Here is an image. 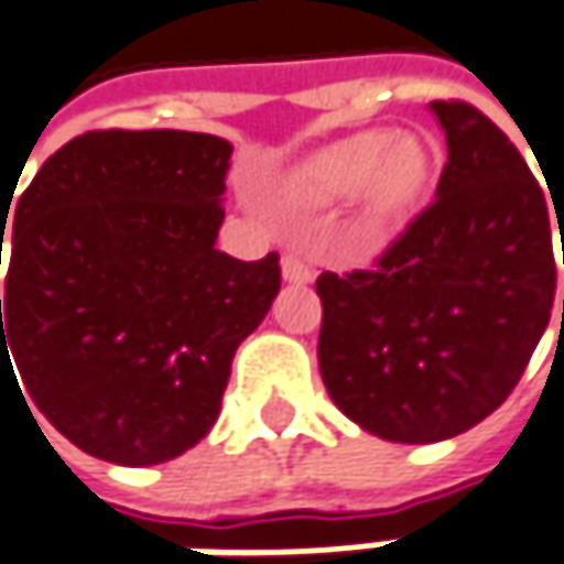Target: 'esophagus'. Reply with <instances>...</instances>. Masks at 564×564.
<instances>
[{"label":"esophagus","instance_id":"esophagus-1","mask_svg":"<svg viewBox=\"0 0 564 564\" xmlns=\"http://www.w3.org/2000/svg\"><path fill=\"white\" fill-rule=\"evenodd\" d=\"M281 274L286 283H313L315 271L303 261V258H296V254H283L281 258Z\"/></svg>","mask_w":564,"mask_h":564}]
</instances>
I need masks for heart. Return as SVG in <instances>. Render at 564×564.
Returning <instances> with one entry per match:
<instances>
[{"label":"heart","instance_id":"1","mask_svg":"<svg viewBox=\"0 0 564 564\" xmlns=\"http://www.w3.org/2000/svg\"><path fill=\"white\" fill-rule=\"evenodd\" d=\"M431 147L414 133L360 130L303 159L283 182L293 207L318 210L345 200L354 189L345 242L354 251H373L409 216L431 182Z\"/></svg>","mask_w":564,"mask_h":564}]
</instances>
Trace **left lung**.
<instances>
[{
	"mask_svg": "<svg viewBox=\"0 0 564 564\" xmlns=\"http://www.w3.org/2000/svg\"><path fill=\"white\" fill-rule=\"evenodd\" d=\"M431 111L447 137L437 200L373 271L315 281L322 382L354 424L392 444H437L495 412L555 300V200L549 210L523 155L473 105Z\"/></svg>",
	"mask_w": 564,
	"mask_h": 564,
	"instance_id": "obj_1",
	"label": "left lung"
}]
</instances>
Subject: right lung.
Returning a JSON list of instances; mask_svg holds the SVG:
<instances>
[{
	"mask_svg": "<svg viewBox=\"0 0 564 564\" xmlns=\"http://www.w3.org/2000/svg\"><path fill=\"white\" fill-rule=\"evenodd\" d=\"M229 155L214 133L91 130L18 200L0 373L15 356L34 405L88 456L155 466L204 441L281 290L274 251L216 249Z\"/></svg>",
	"mask_w": 564,
	"mask_h": 564,
	"instance_id": "right-lung-1",
	"label": "right lung"
}]
</instances>
